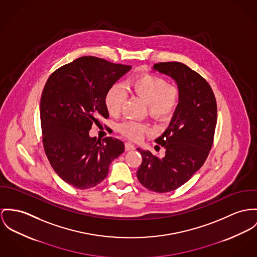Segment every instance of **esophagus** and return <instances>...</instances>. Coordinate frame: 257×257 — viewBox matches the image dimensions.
<instances>
[{
    "mask_svg": "<svg viewBox=\"0 0 257 257\" xmlns=\"http://www.w3.org/2000/svg\"><path fill=\"white\" fill-rule=\"evenodd\" d=\"M135 150V147L134 145H132L131 143H125V151H133Z\"/></svg>",
    "mask_w": 257,
    "mask_h": 257,
    "instance_id": "obj_1",
    "label": "esophagus"
}]
</instances>
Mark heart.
I'll return each instance as SVG.
<instances>
[{"label": "heart", "instance_id": "obj_1", "mask_svg": "<svg viewBox=\"0 0 257 257\" xmlns=\"http://www.w3.org/2000/svg\"><path fill=\"white\" fill-rule=\"evenodd\" d=\"M129 89L133 96L147 103L148 113L152 118L165 122L175 114L181 99V90L176 84L167 83L164 78L153 73H142L130 81ZM126 99V91L119 84L112 85L104 99L109 115L118 116ZM118 130L122 135L133 141H138L150 131L147 124L132 120L119 124Z\"/></svg>", "mask_w": 257, "mask_h": 257}]
</instances>
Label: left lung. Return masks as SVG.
<instances>
[{"label": "left lung", "instance_id": "obj_1", "mask_svg": "<svg viewBox=\"0 0 257 257\" xmlns=\"http://www.w3.org/2000/svg\"><path fill=\"white\" fill-rule=\"evenodd\" d=\"M154 69L176 81L181 90L177 110L166 131L156 140L158 158L137 149L143 161L137 171L140 183L156 193L174 191L203 165L211 150L217 122V104L208 82L182 62H158Z\"/></svg>", "mask_w": 257, "mask_h": 257}]
</instances>
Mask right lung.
I'll use <instances>...</instances> for the list:
<instances>
[{"label":"right lung","mask_w":257,"mask_h":257,"mask_svg":"<svg viewBox=\"0 0 257 257\" xmlns=\"http://www.w3.org/2000/svg\"><path fill=\"white\" fill-rule=\"evenodd\" d=\"M131 69L97 57H81L55 70L44 87L40 117L46 156L67 184L85 190L108 174L113 159L124 152L118 139L90 138L93 124L108 117V89Z\"/></svg>","instance_id":"add662e5"}]
</instances>
